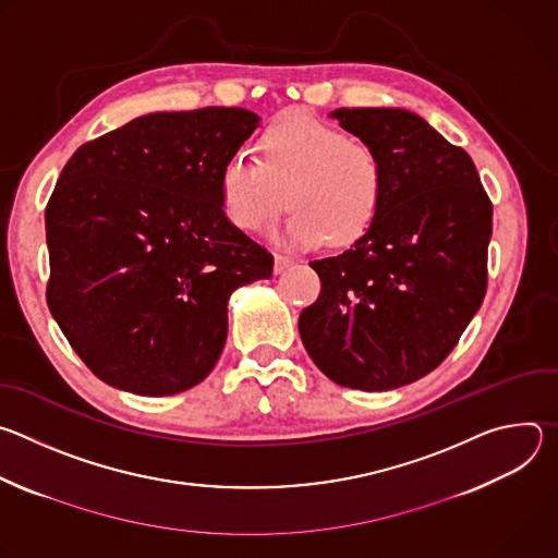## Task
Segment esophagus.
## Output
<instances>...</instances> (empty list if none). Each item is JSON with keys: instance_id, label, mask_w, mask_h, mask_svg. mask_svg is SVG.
<instances>
[{"instance_id": "esophagus-1", "label": "esophagus", "mask_w": 558, "mask_h": 558, "mask_svg": "<svg viewBox=\"0 0 558 558\" xmlns=\"http://www.w3.org/2000/svg\"><path fill=\"white\" fill-rule=\"evenodd\" d=\"M293 265V260L289 256H282V254H276L274 258V274H282L284 269H289Z\"/></svg>"}]
</instances>
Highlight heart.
I'll list each match as a JSON object with an SVG mask.
<instances>
[{
  "instance_id": "heart-1",
  "label": "heart",
  "mask_w": 558,
  "mask_h": 558,
  "mask_svg": "<svg viewBox=\"0 0 558 558\" xmlns=\"http://www.w3.org/2000/svg\"><path fill=\"white\" fill-rule=\"evenodd\" d=\"M227 218L243 231L265 229L293 209L278 238L302 247H342L375 220L386 192L381 151L308 114H289L258 141V161L233 156L220 172Z\"/></svg>"
}]
</instances>
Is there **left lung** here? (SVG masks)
I'll return each instance as SVG.
<instances>
[{"instance_id":"1","label":"left lung","mask_w":558,"mask_h":558,"mask_svg":"<svg viewBox=\"0 0 558 558\" xmlns=\"http://www.w3.org/2000/svg\"><path fill=\"white\" fill-rule=\"evenodd\" d=\"M329 117L381 151L386 192L347 252L308 263L323 291L298 329L336 384L390 390L437 368L480 311L493 203L472 158L420 114L340 108Z\"/></svg>"}]
</instances>
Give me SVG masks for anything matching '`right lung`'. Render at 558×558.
I'll return each mask as SVG.
<instances>
[{"mask_svg": "<svg viewBox=\"0 0 558 558\" xmlns=\"http://www.w3.org/2000/svg\"><path fill=\"white\" fill-rule=\"evenodd\" d=\"M260 125L245 108L151 112L78 147L46 207L48 308L106 384L183 392L216 366L227 300L274 256L229 222L220 172Z\"/></svg>", "mask_w": 558, "mask_h": 558, "instance_id": "add662e5", "label": "right lung"}]
</instances>
